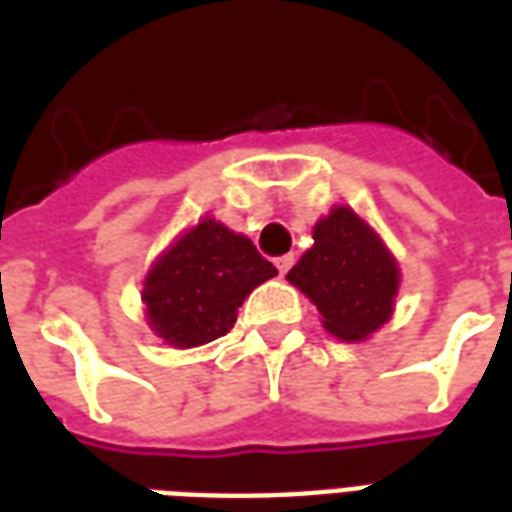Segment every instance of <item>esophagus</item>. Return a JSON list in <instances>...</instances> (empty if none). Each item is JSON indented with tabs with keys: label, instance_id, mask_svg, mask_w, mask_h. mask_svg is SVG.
<instances>
[{
	"label": "esophagus",
	"instance_id": "1",
	"mask_svg": "<svg viewBox=\"0 0 512 512\" xmlns=\"http://www.w3.org/2000/svg\"><path fill=\"white\" fill-rule=\"evenodd\" d=\"M293 260H296V257H293V255H282V257H277L279 277H285V274H288L290 266H293Z\"/></svg>",
	"mask_w": 512,
	"mask_h": 512
}]
</instances>
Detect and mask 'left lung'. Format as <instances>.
Here are the masks:
<instances>
[{
	"mask_svg": "<svg viewBox=\"0 0 512 512\" xmlns=\"http://www.w3.org/2000/svg\"><path fill=\"white\" fill-rule=\"evenodd\" d=\"M315 244L288 271L321 312L326 332L343 343H362L395 312L400 266L384 238L348 205H334L312 227Z\"/></svg>",
	"mask_w": 512,
	"mask_h": 512,
	"instance_id": "obj_1",
	"label": "left lung"
}]
</instances>
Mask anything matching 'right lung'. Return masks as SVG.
I'll list each match as a JSON object with an SVG mask.
<instances>
[{"mask_svg": "<svg viewBox=\"0 0 512 512\" xmlns=\"http://www.w3.org/2000/svg\"><path fill=\"white\" fill-rule=\"evenodd\" d=\"M277 268L241 233L205 216L147 268V326L172 348H197L233 329L244 299Z\"/></svg>", "mask_w": 512, "mask_h": 512, "instance_id": "right-lung-1", "label": "right lung"}]
</instances>
